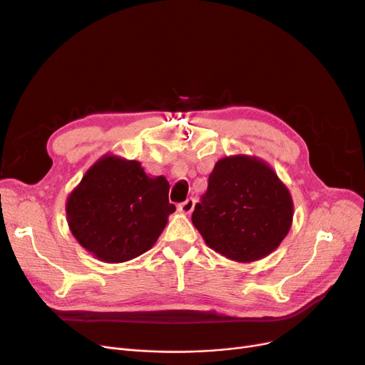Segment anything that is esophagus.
I'll list each match as a JSON object with an SVG mask.
<instances>
[{
	"mask_svg": "<svg viewBox=\"0 0 365 365\" xmlns=\"http://www.w3.org/2000/svg\"><path fill=\"white\" fill-rule=\"evenodd\" d=\"M194 207H195V200L194 198H189L185 202L179 204L178 210H179L180 213H183V215H190V213L194 212Z\"/></svg>",
	"mask_w": 365,
	"mask_h": 365,
	"instance_id": "obj_1",
	"label": "esophagus"
}]
</instances>
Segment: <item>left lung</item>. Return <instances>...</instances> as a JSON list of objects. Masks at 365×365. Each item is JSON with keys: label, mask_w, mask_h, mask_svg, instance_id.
<instances>
[{"label": "left lung", "mask_w": 365, "mask_h": 365, "mask_svg": "<svg viewBox=\"0 0 365 365\" xmlns=\"http://www.w3.org/2000/svg\"><path fill=\"white\" fill-rule=\"evenodd\" d=\"M293 215L290 190L274 168L256 155L238 153L216 163L192 223L212 250L250 263L277 250Z\"/></svg>", "instance_id": "obj_1"}]
</instances>
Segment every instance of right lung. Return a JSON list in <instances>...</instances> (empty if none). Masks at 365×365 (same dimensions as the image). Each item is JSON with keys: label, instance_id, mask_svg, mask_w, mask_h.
Segmentation results:
<instances>
[{"label": "right lung", "instance_id": "1", "mask_svg": "<svg viewBox=\"0 0 365 365\" xmlns=\"http://www.w3.org/2000/svg\"><path fill=\"white\" fill-rule=\"evenodd\" d=\"M170 183L148 176L140 161L105 153L66 198V220L78 244L105 263H123L153 247L176 207Z\"/></svg>", "mask_w": 365, "mask_h": 365}]
</instances>
